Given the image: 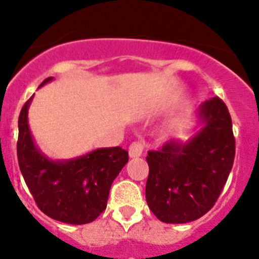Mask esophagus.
Returning <instances> with one entry per match:
<instances>
[{
  "label": "esophagus",
  "mask_w": 259,
  "mask_h": 259,
  "mask_svg": "<svg viewBox=\"0 0 259 259\" xmlns=\"http://www.w3.org/2000/svg\"><path fill=\"white\" fill-rule=\"evenodd\" d=\"M144 152V144L141 141H135L130 145V149H128V154L131 158L140 157Z\"/></svg>",
  "instance_id": "esophagus-1"
}]
</instances>
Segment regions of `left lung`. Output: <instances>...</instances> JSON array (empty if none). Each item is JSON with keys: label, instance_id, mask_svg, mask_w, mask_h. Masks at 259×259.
<instances>
[{"label": "left lung", "instance_id": "1", "mask_svg": "<svg viewBox=\"0 0 259 259\" xmlns=\"http://www.w3.org/2000/svg\"><path fill=\"white\" fill-rule=\"evenodd\" d=\"M205 127L188 143L168 141L146 157V202L164 223H187L206 214L223 191L235 159L236 141L227 105L203 102Z\"/></svg>", "mask_w": 259, "mask_h": 259}]
</instances>
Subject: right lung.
Returning a JSON list of instances; mask_svg holds the SVG:
<instances>
[{
  "label": "right lung",
  "instance_id": "obj_1",
  "mask_svg": "<svg viewBox=\"0 0 259 259\" xmlns=\"http://www.w3.org/2000/svg\"><path fill=\"white\" fill-rule=\"evenodd\" d=\"M50 80L45 79L41 85ZM31 100L23 105L18 119L17 155L24 182L48 217L68 224L91 223L106 209L111 184L128 162V152L116 146L74 161H49L32 141L27 120Z\"/></svg>",
  "mask_w": 259,
  "mask_h": 259
}]
</instances>
